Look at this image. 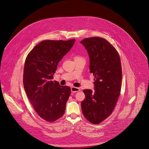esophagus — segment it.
<instances>
[{
  "label": "esophagus",
  "mask_w": 149,
  "mask_h": 149,
  "mask_svg": "<svg viewBox=\"0 0 149 149\" xmlns=\"http://www.w3.org/2000/svg\"><path fill=\"white\" fill-rule=\"evenodd\" d=\"M71 91L72 92H79L80 91V89L79 88H77V87H74V86H72L71 87Z\"/></svg>",
  "instance_id": "obj_1"
}]
</instances>
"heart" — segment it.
<instances>
[{"label":"heart","mask_w":149,"mask_h":149,"mask_svg":"<svg viewBox=\"0 0 149 149\" xmlns=\"http://www.w3.org/2000/svg\"><path fill=\"white\" fill-rule=\"evenodd\" d=\"M79 57H75V58H79Z\"/></svg>","instance_id":"heart-1"}]
</instances>
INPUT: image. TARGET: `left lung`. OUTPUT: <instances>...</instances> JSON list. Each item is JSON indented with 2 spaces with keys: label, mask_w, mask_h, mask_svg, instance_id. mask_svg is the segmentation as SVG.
<instances>
[{
  "label": "left lung",
  "mask_w": 149,
  "mask_h": 149,
  "mask_svg": "<svg viewBox=\"0 0 149 149\" xmlns=\"http://www.w3.org/2000/svg\"><path fill=\"white\" fill-rule=\"evenodd\" d=\"M80 43L88 51L95 81L94 92L83 90L82 112L89 122L98 125L112 113L118 100L122 79L120 58L116 49L103 38H86Z\"/></svg>",
  "instance_id": "left-lung-1"
}]
</instances>
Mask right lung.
Masks as SVG:
<instances>
[{
    "label": "right lung",
    "mask_w": 149,
    "mask_h": 149,
    "mask_svg": "<svg viewBox=\"0 0 149 149\" xmlns=\"http://www.w3.org/2000/svg\"><path fill=\"white\" fill-rule=\"evenodd\" d=\"M74 42V39L43 41L30 52L25 60V92L37 113L48 122L57 120L65 112L70 87L51 80L58 64Z\"/></svg>",
    "instance_id": "right-lung-1"
}]
</instances>
